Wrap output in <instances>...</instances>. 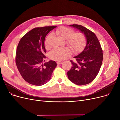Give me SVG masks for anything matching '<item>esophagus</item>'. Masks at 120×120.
<instances>
[{
  "instance_id": "1",
  "label": "esophagus",
  "mask_w": 120,
  "mask_h": 120,
  "mask_svg": "<svg viewBox=\"0 0 120 120\" xmlns=\"http://www.w3.org/2000/svg\"><path fill=\"white\" fill-rule=\"evenodd\" d=\"M62 63V61H57V64H58V65H60V64H61Z\"/></svg>"
}]
</instances>
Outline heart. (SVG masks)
Returning a JSON list of instances; mask_svg holds the SVG:
<instances>
[{
  "instance_id": "heart-1",
  "label": "heart",
  "mask_w": 120,
  "mask_h": 120,
  "mask_svg": "<svg viewBox=\"0 0 120 120\" xmlns=\"http://www.w3.org/2000/svg\"><path fill=\"white\" fill-rule=\"evenodd\" d=\"M55 34L63 39H66V43L70 47L56 48L49 53L50 59L54 60H62L72 53V49L75 52H81L86 46V39L85 34L80 31L74 33V30L65 26L59 27L55 31ZM48 46V38L45 41Z\"/></svg>"
}]
</instances>
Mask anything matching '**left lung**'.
Returning <instances> with one entry per match:
<instances>
[{
  "label": "left lung",
  "mask_w": 120,
  "mask_h": 120,
  "mask_svg": "<svg viewBox=\"0 0 120 120\" xmlns=\"http://www.w3.org/2000/svg\"><path fill=\"white\" fill-rule=\"evenodd\" d=\"M85 34L86 46L83 51L71 60V68L67 72L68 77L72 83L77 85L90 83L96 78L102 64L103 50L95 34L82 25H70Z\"/></svg>",
  "instance_id": "obj_1"
}]
</instances>
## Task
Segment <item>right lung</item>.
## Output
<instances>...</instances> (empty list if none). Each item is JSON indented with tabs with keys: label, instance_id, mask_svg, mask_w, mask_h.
<instances>
[{
	"label": "right lung",
	"instance_id": "1",
	"mask_svg": "<svg viewBox=\"0 0 120 120\" xmlns=\"http://www.w3.org/2000/svg\"><path fill=\"white\" fill-rule=\"evenodd\" d=\"M56 26L35 28L21 38L16 49L15 63L22 78L28 83L40 86L50 79L56 63H43L46 57L44 41L47 34Z\"/></svg>",
	"mask_w": 120,
	"mask_h": 120
}]
</instances>
